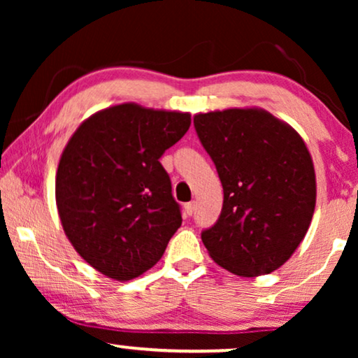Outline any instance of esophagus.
<instances>
[{"instance_id":"34e87169","label":"esophagus","mask_w":358,"mask_h":358,"mask_svg":"<svg viewBox=\"0 0 358 358\" xmlns=\"http://www.w3.org/2000/svg\"><path fill=\"white\" fill-rule=\"evenodd\" d=\"M185 213L187 215H192L194 212H195V202H189V203H185Z\"/></svg>"}]
</instances>
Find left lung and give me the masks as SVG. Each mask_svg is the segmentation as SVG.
Returning <instances> with one entry per match:
<instances>
[{
	"instance_id": "obj_1",
	"label": "left lung",
	"mask_w": 358,
	"mask_h": 358,
	"mask_svg": "<svg viewBox=\"0 0 358 358\" xmlns=\"http://www.w3.org/2000/svg\"><path fill=\"white\" fill-rule=\"evenodd\" d=\"M194 127L223 185L222 213L202 231L205 248L236 275L273 272L300 246L315 212L305 141L261 109L199 114Z\"/></svg>"
}]
</instances>
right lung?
I'll list each match as a JSON object with an SVG mask.
<instances>
[{
    "label": "right lung",
    "instance_id": "obj_1",
    "mask_svg": "<svg viewBox=\"0 0 358 358\" xmlns=\"http://www.w3.org/2000/svg\"><path fill=\"white\" fill-rule=\"evenodd\" d=\"M190 115L120 104L83 122L63 151L55 195L63 229L85 261L115 280L159 261L182 223L159 158Z\"/></svg>",
    "mask_w": 358,
    "mask_h": 358
}]
</instances>
